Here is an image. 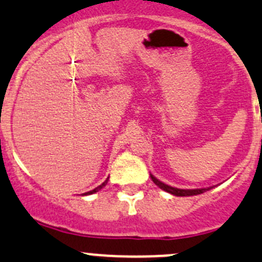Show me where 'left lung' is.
<instances>
[{
	"label": "left lung",
	"instance_id": "obj_1",
	"mask_svg": "<svg viewBox=\"0 0 262 262\" xmlns=\"http://www.w3.org/2000/svg\"><path fill=\"white\" fill-rule=\"evenodd\" d=\"M151 179H152V182L155 183L156 185H158L160 189L168 191V193L172 194V195H177V196H189V195H196V194H202L204 193L206 190H208L209 188H207V189H178V188H172L170 185H166L164 184V183H161L160 180L156 179L155 177H152V175H150Z\"/></svg>",
	"mask_w": 262,
	"mask_h": 262
}]
</instances>
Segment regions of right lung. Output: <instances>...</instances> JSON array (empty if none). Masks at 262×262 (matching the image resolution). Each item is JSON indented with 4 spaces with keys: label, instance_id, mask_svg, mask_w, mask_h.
<instances>
[{
    "label": "right lung",
    "instance_id": "right-lung-1",
    "mask_svg": "<svg viewBox=\"0 0 262 262\" xmlns=\"http://www.w3.org/2000/svg\"><path fill=\"white\" fill-rule=\"evenodd\" d=\"M107 182H108V179H106V182H103V183H102V184H101V185H99V187L94 188V189H93V190H90V191H87V193H85V195H87V194H93V193H97V191H98V190H101V189H102V188H103V187H104V185H106V184H107Z\"/></svg>",
    "mask_w": 262,
    "mask_h": 262
}]
</instances>
